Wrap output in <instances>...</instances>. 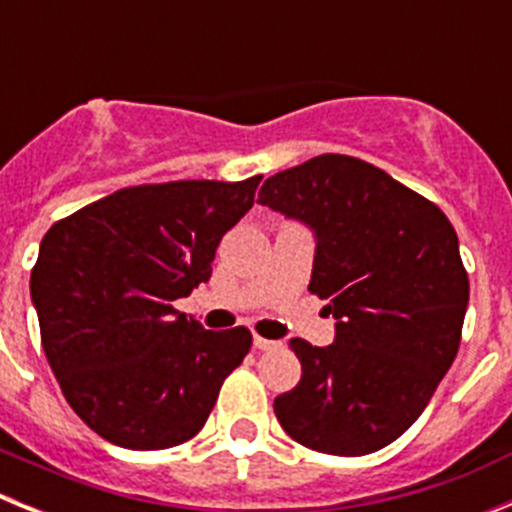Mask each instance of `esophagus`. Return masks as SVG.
<instances>
[{
  "label": "esophagus",
  "mask_w": 512,
  "mask_h": 512,
  "mask_svg": "<svg viewBox=\"0 0 512 512\" xmlns=\"http://www.w3.org/2000/svg\"><path fill=\"white\" fill-rule=\"evenodd\" d=\"M253 346L259 348V351H271V348H277V341H269V338H261V336H253Z\"/></svg>",
  "instance_id": "1"
}]
</instances>
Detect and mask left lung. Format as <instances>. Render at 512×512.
Returning a JSON list of instances; mask_svg holds the SVG:
<instances>
[{"label": "left lung", "instance_id": "1", "mask_svg": "<svg viewBox=\"0 0 512 512\" xmlns=\"http://www.w3.org/2000/svg\"><path fill=\"white\" fill-rule=\"evenodd\" d=\"M261 205L315 230L310 292L336 341L292 338L295 390L274 400L307 449L364 456L418 420L454 364L469 302L459 238L441 207L361 158L323 153L269 176Z\"/></svg>", "mask_w": 512, "mask_h": 512}]
</instances>
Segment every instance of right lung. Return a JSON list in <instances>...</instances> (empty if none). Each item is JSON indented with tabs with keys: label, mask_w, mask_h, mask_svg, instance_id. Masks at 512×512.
Wrapping results in <instances>:
<instances>
[{
	"label": "right lung",
	"mask_w": 512,
	"mask_h": 512,
	"mask_svg": "<svg viewBox=\"0 0 512 512\" xmlns=\"http://www.w3.org/2000/svg\"><path fill=\"white\" fill-rule=\"evenodd\" d=\"M243 182L140 184L63 217L30 274L45 359L104 441L171 449L200 433L253 338L174 310L212 274L217 243L253 207Z\"/></svg>",
	"instance_id": "1"
}]
</instances>
